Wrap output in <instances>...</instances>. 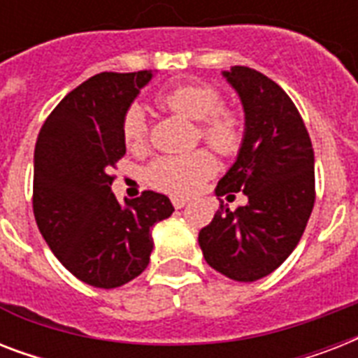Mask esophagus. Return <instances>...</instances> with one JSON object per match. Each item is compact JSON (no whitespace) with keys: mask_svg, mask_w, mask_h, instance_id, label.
Instances as JSON below:
<instances>
[{"mask_svg":"<svg viewBox=\"0 0 358 358\" xmlns=\"http://www.w3.org/2000/svg\"><path fill=\"white\" fill-rule=\"evenodd\" d=\"M171 202H173V206L176 208V210H180V208H184L185 204L189 202V199H187V196H173Z\"/></svg>","mask_w":358,"mask_h":358,"instance_id":"esophagus-1","label":"esophagus"}]
</instances>
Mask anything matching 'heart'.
<instances>
[{
  "label": "heart",
  "mask_w": 358,
  "mask_h": 358,
  "mask_svg": "<svg viewBox=\"0 0 358 358\" xmlns=\"http://www.w3.org/2000/svg\"><path fill=\"white\" fill-rule=\"evenodd\" d=\"M159 102L180 117L199 122V137L219 156H236L243 145L245 124L234 109L223 108V94L206 83H184L159 94ZM122 139L129 150H143L148 143V122L141 106L134 103L122 117ZM217 169L208 150L187 156L157 157L146 167L148 185L169 195H191Z\"/></svg>",
  "instance_id": "heart-1"
}]
</instances>
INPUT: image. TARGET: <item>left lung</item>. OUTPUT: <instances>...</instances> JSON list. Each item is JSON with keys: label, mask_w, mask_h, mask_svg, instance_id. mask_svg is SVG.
Returning <instances> with one entry per match:
<instances>
[{"label": "left lung", "mask_w": 358, "mask_h": 358, "mask_svg": "<svg viewBox=\"0 0 358 358\" xmlns=\"http://www.w3.org/2000/svg\"><path fill=\"white\" fill-rule=\"evenodd\" d=\"M223 76L243 103L245 139L215 193L243 191L249 202L232 212L221 201L199 245L215 271L252 282L275 271L305 232L316 202L314 148L295 103L275 81L247 66Z\"/></svg>", "instance_id": "8db88e82"}]
</instances>
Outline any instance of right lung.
Here are the masks:
<instances>
[{
	"label": "right lung",
	"mask_w": 358,
	"mask_h": 358,
	"mask_svg": "<svg viewBox=\"0 0 358 358\" xmlns=\"http://www.w3.org/2000/svg\"><path fill=\"white\" fill-rule=\"evenodd\" d=\"M150 78V70L92 76L55 106L36 137V227L59 262L94 288L139 277L150 262L152 227L174 212L156 191L126 204L111 193L109 171L126 154L122 117Z\"/></svg>",
	"instance_id": "add662e5"
}]
</instances>
